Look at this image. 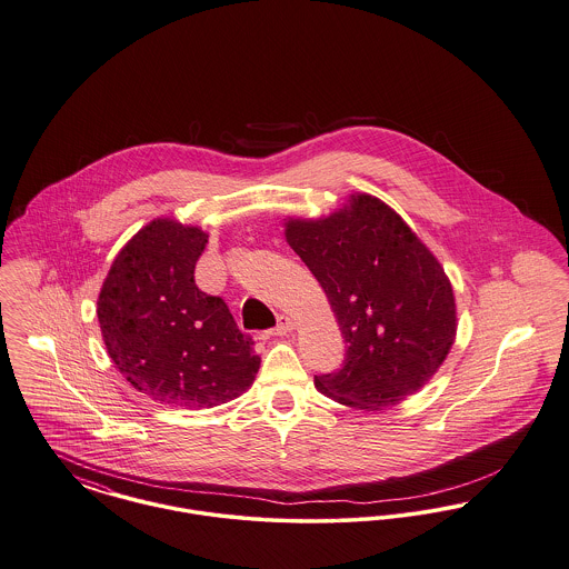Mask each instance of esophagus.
I'll return each mask as SVG.
<instances>
[{"label":"esophagus","instance_id":"obj_1","mask_svg":"<svg viewBox=\"0 0 569 569\" xmlns=\"http://www.w3.org/2000/svg\"><path fill=\"white\" fill-rule=\"evenodd\" d=\"M295 329V322L288 318V316H279V322L277 327L270 331V335H288Z\"/></svg>","mask_w":569,"mask_h":569}]
</instances>
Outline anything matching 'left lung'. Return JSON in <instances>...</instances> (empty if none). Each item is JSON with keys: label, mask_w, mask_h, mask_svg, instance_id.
<instances>
[{"label": "left lung", "mask_w": 569, "mask_h": 569, "mask_svg": "<svg viewBox=\"0 0 569 569\" xmlns=\"http://www.w3.org/2000/svg\"><path fill=\"white\" fill-rule=\"evenodd\" d=\"M288 244L327 292L343 366L316 376L331 400L382 410L419 391L456 337L449 279L400 214L371 196L320 221L292 219Z\"/></svg>", "instance_id": "left-lung-1"}]
</instances>
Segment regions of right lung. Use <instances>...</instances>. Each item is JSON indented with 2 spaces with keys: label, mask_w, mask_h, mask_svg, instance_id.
<instances>
[{
  "label": "right lung",
  "mask_w": 569,
  "mask_h": 569,
  "mask_svg": "<svg viewBox=\"0 0 569 569\" xmlns=\"http://www.w3.org/2000/svg\"><path fill=\"white\" fill-rule=\"evenodd\" d=\"M206 242L200 228L157 219L124 244L102 283L97 313L107 352L137 391L161 403H226L260 368L230 307L196 283Z\"/></svg>",
  "instance_id": "add662e5"
}]
</instances>
